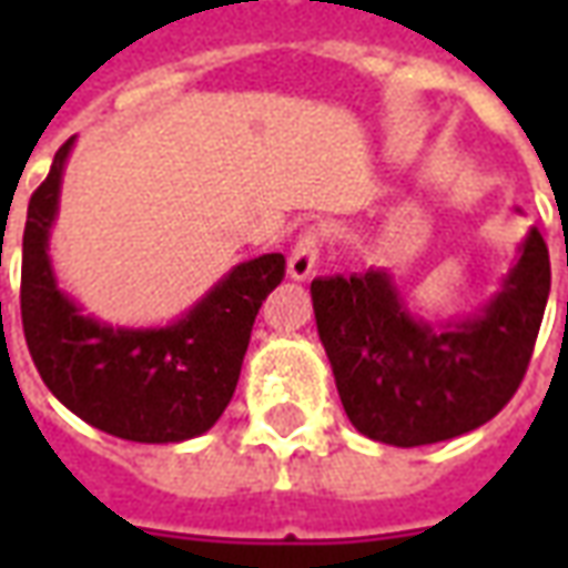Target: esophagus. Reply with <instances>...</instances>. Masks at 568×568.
I'll return each instance as SVG.
<instances>
[{
    "mask_svg": "<svg viewBox=\"0 0 568 568\" xmlns=\"http://www.w3.org/2000/svg\"><path fill=\"white\" fill-rule=\"evenodd\" d=\"M316 264H320V231L310 227L307 234H301V240L292 248V255H288V276L295 283H304V280L313 276Z\"/></svg>",
    "mask_w": 568,
    "mask_h": 568,
    "instance_id": "esophagus-1",
    "label": "esophagus"
}]
</instances>
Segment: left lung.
I'll use <instances>...</instances> for the list:
<instances>
[{"instance_id":"left-lung-1","label":"left lung","mask_w":568,"mask_h":568,"mask_svg":"<svg viewBox=\"0 0 568 568\" xmlns=\"http://www.w3.org/2000/svg\"><path fill=\"white\" fill-rule=\"evenodd\" d=\"M310 295L349 423L393 447L438 444L484 426L517 393L548 307V243L529 227L468 316L423 320L383 267L320 276Z\"/></svg>"}]
</instances>
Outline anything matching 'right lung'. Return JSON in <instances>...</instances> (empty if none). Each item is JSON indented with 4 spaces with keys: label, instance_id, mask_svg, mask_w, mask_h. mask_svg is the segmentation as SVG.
Returning <instances> with one entry per match:
<instances>
[{
    "label": "right lung",
    "instance_id": "right-lung-1",
    "mask_svg": "<svg viewBox=\"0 0 568 568\" xmlns=\"http://www.w3.org/2000/svg\"><path fill=\"white\" fill-rule=\"evenodd\" d=\"M75 136L54 154L23 227L20 316L44 386L75 417L136 444H179L210 432L234 398L248 334L285 258L234 264L166 325H115L84 313L57 283L51 227ZM2 307V304H0Z\"/></svg>",
    "mask_w": 568,
    "mask_h": 568
}]
</instances>
